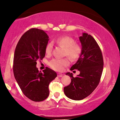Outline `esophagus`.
<instances>
[{
    "instance_id": "obj_1",
    "label": "esophagus",
    "mask_w": 120,
    "mask_h": 120,
    "mask_svg": "<svg viewBox=\"0 0 120 120\" xmlns=\"http://www.w3.org/2000/svg\"><path fill=\"white\" fill-rule=\"evenodd\" d=\"M57 76H58V77H62V76H63V74H62L58 73L57 74Z\"/></svg>"
}]
</instances>
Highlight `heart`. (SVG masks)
I'll return each instance as SVG.
<instances>
[{
	"instance_id": "heart-1",
	"label": "heart",
	"mask_w": 120,
	"mask_h": 120,
	"mask_svg": "<svg viewBox=\"0 0 120 120\" xmlns=\"http://www.w3.org/2000/svg\"><path fill=\"white\" fill-rule=\"evenodd\" d=\"M57 45L65 49L64 55L67 56L71 60H76L79 58L81 53V48L79 45L75 43V40L69 36H62L55 41ZM53 49V44L49 42L45 47V53L50 55ZM50 67L56 71H61L65 67L69 64L68 58H55L50 60L49 63Z\"/></svg>"
}]
</instances>
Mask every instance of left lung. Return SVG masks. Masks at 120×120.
<instances>
[{"label":"left lung","instance_id":"1","mask_svg":"<svg viewBox=\"0 0 120 120\" xmlns=\"http://www.w3.org/2000/svg\"><path fill=\"white\" fill-rule=\"evenodd\" d=\"M79 40L81 53L70 70L78 69L80 73L75 78L72 73H66L71 78V82L64 88L65 96L75 101L84 99L96 89L101 80L104 65L101 49L95 39L91 35L83 33Z\"/></svg>","mask_w":120,"mask_h":120}]
</instances>
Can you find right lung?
<instances>
[{
	"label": "right lung",
	"instance_id": "obj_1",
	"mask_svg": "<svg viewBox=\"0 0 120 120\" xmlns=\"http://www.w3.org/2000/svg\"><path fill=\"white\" fill-rule=\"evenodd\" d=\"M49 40L44 30L32 28L21 37L15 51V78L23 94L34 101H43L48 97L49 85L57 77L56 73L47 67L42 73L36 67L37 60L45 57Z\"/></svg>",
	"mask_w": 120,
	"mask_h": 120
}]
</instances>
